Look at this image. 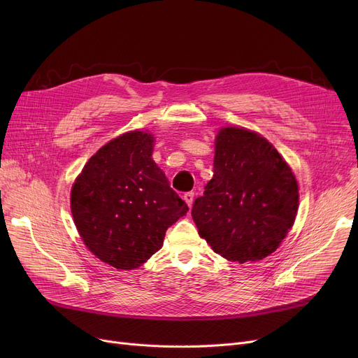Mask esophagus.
Here are the masks:
<instances>
[{"label":"esophagus","instance_id":"1","mask_svg":"<svg viewBox=\"0 0 358 358\" xmlns=\"http://www.w3.org/2000/svg\"><path fill=\"white\" fill-rule=\"evenodd\" d=\"M182 199H184V201L187 203V206H189V208H192V206H193V201H194V193H193V192L185 193V194L182 196Z\"/></svg>","mask_w":358,"mask_h":358}]
</instances>
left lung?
<instances>
[{
    "instance_id": "8db88e82",
    "label": "left lung",
    "mask_w": 358,
    "mask_h": 358,
    "mask_svg": "<svg viewBox=\"0 0 358 358\" xmlns=\"http://www.w3.org/2000/svg\"><path fill=\"white\" fill-rule=\"evenodd\" d=\"M213 178L192 216L212 250L239 264L273 254L293 227L299 187L277 149L248 129L222 127Z\"/></svg>"
}]
</instances>
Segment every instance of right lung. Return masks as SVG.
I'll list each match as a JSON object with an SVG mask.
<instances>
[{"label": "right lung", "mask_w": 358, "mask_h": 358, "mask_svg": "<svg viewBox=\"0 0 358 358\" xmlns=\"http://www.w3.org/2000/svg\"><path fill=\"white\" fill-rule=\"evenodd\" d=\"M152 150V135L127 131L100 148L72 185L71 212L81 239L117 270L142 266L189 210L154 162Z\"/></svg>", "instance_id": "1"}]
</instances>
